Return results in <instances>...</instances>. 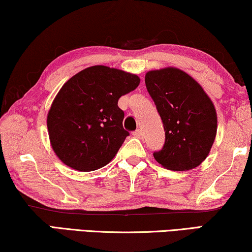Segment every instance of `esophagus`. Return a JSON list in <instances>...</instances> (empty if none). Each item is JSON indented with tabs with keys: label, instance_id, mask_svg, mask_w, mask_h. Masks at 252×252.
Wrapping results in <instances>:
<instances>
[{
	"label": "esophagus",
	"instance_id": "esophagus-1",
	"mask_svg": "<svg viewBox=\"0 0 252 252\" xmlns=\"http://www.w3.org/2000/svg\"><path fill=\"white\" fill-rule=\"evenodd\" d=\"M133 135L135 136V137H137V139H141V137L143 136V132H142V129H136L135 132L133 133Z\"/></svg>",
	"mask_w": 252,
	"mask_h": 252
}]
</instances>
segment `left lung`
<instances>
[{
    "label": "left lung",
    "instance_id": "8db88e82",
    "mask_svg": "<svg viewBox=\"0 0 252 252\" xmlns=\"http://www.w3.org/2000/svg\"><path fill=\"white\" fill-rule=\"evenodd\" d=\"M146 86L165 130L155 159L171 171H189L209 156L217 135L216 108L202 86L185 71L164 67L146 73Z\"/></svg>",
    "mask_w": 252,
    "mask_h": 252
}]
</instances>
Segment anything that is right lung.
Instances as JSON below:
<instances>
[{
  "instance_id": "right-lung-1",
  "label": "right lung",
  "mask_w": 252,
  "mask_h": 252,
  "mask_svg": "<svg viewBox=\"0 0 252 252\" xmlns=\"http://www.w3.org/2000/svg\"><path fill=\"white\" fill-rule=\"evenodd\" d=\"M139 85L136 74L104 65L87 67L68 79L47 116L56 156L81 172L109 164L129 135L123 127L124 111L118 99Z\"/></svg>"
}]
</instances>
